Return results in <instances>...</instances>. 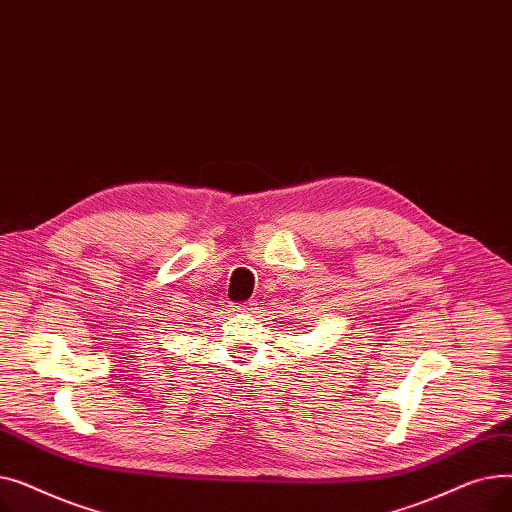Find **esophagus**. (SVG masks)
I'll return each instance as SVG.
<instances>
[{
  "label": "esophagus",
  "instance_id": "esophagus-1",
  "mask_svg": "<svg viewBox=\"0 0 512 512\" xmlns=\"http://www.w3.org/2000/svg\"><path fill=\"white\" fill-rule=\"evenodd\" d=\"M253 309H255V303H236V305H232V311H236V313H249Z\"/></svg>",
  "mask_w": 512,
  "mask_h": 512
}]
</instances>
